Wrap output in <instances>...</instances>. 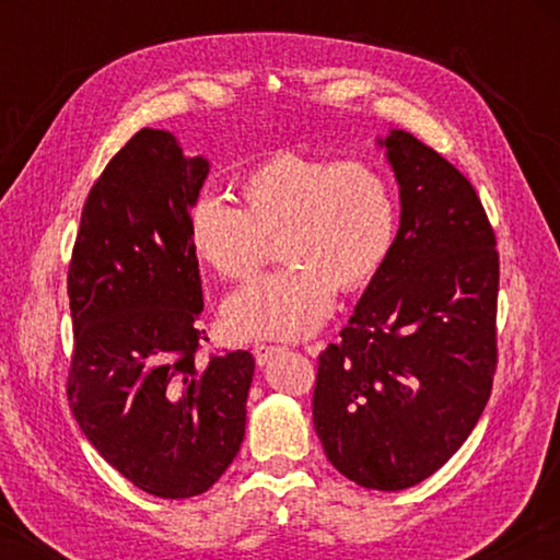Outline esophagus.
Returning <instances> with one entry per match:
<instances>
[{
    "instance_id": "34e87169",
    "label": "esophagus",
    "mask_w": 560,
    "mask_h": 560,
    "mask_svg": "<svg viewBox=\"0 0 560 560\" xmlns=\"http://www.w3.org/2000/svg\"><path fill=\"white\" fill-rule=\"evenodd\" d=\"M281 350H283L281 346H267V343H261V346H254V358H257L259 365H267L273 355L281 353Z\"/></svg>"
}]
</instances>
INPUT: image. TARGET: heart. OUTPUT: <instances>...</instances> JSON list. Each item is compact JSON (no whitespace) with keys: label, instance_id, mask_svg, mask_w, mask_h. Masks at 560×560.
Wrapping results in <instances>:
<instances>
[{"label":"heart","instance_id":"obj_1","mask_svg":"<svg viewBox=\"0 0 560 560\" xmlns=\"http://www.w3.org/2000/svg\"><path fill=\"white\" fill-rule=\"evenodd\" d=\"M240 195L242 210L205 195L187 214L189 246L224 279H252L271 259L273 240L289 261L226 299V328L240 338L311 336L336 289L368 287L393 252V185L360 160L279 153L242 179Z\"/></svg>","mask_w":560,"mask_h":560}]
</instances>
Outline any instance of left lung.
I'll return each mask as SVG.
<instances>
[{"label": "left lung", "instance_id": "left-lung-1", "mask_svg": "<svg viewBox=\"0 0 560 560\" xmlns=\"http://www.w3.org/2000/svg\"><path fill=\"white\" fill-rule=\"evenodd\" d=\"M400 226L340 343L318 358L314 428L328 462L377 491L438 471L479 422L497 365L499 254L477 192L412 132L377 138Z\"/></svg>", "mask_w": 560, "mask_h": 560}]
</instances>
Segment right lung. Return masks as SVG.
<instances>
[{"instance_id": "obj_1", "label": "right lung", "mask_w": 560, "mask_h": 560, "mask_svg": "<svg viewBox=\"0 0 560 560\" xmlns=\"http://www.w3.org/2000/svg\"><path fill=\"white\" fill-rule=\"evenodd\" d=\"M210 160L143 128L81 212L69 267L75 422L113 469L160 499L205 494L240 452L249 350L197 358L205 308L187 214Z\"/></svg>"}]
</instances>
